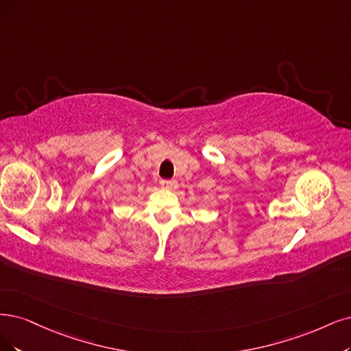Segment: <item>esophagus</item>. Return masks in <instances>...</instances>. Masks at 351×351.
I'll list each match as a JSON object with an SVG mask.
<instances>
[{
    "instance_id": "obj_1",
    "label": "esophagus",
    "mask_w": 351,
    "mask_h": 351,
    "mask_svg": "<svg viewBox=\"0 0 351 351\" xmlns=\"http://www.w3.org/2000/svg\"><path fill=\"white\" fill-rule=\"evenodd\" d=\"M160 185L165 189H173L176 186V180H160Z\"/></svg>"
}]
</instances>
